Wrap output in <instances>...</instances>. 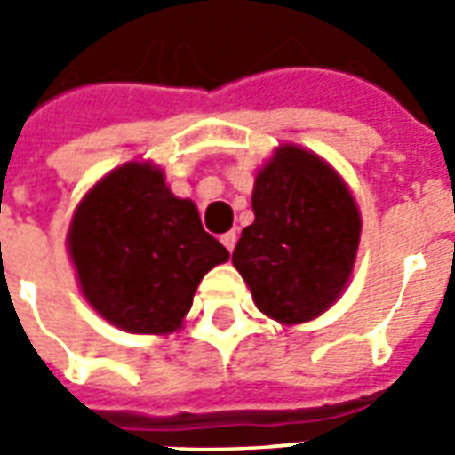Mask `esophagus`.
Here are the masks:
<instances>
[{
	"label": "esophagus",
	"mask_w": 455,
	"mask_h": 455,
	"mask_svg": "<svg viewBox=\"0 0 455 455\" xmlns=\"http://www.w3.org/2000/svg\"><path fill=\"white\" fill-rule=\"evenodd\" d=\"M236 231H228V234H224V236H221V243H224V246H227V251L228 253H231V251H234V246H236Z\"/></svg>",
	"instance_id": "34e87169"
}]
</instances>
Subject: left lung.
<instances>
[{
    "mask_svg": "<svg viewBox=\"0 0 455 455\" xmlns=\"http://www.w3.org/2000/svg\"><path fill=\"white\" fill-rule=\"evenodd\" d=\"M253 214L231 260L256 307L280 324L319 316L341 295L358 251L351 192L315 153L283 146L258 172Z\"/></svg>",
    "mask_w": 455,
    "mask_h": 455,
    "instance_id": "left-lung-1",
    "label": "left lung"
}]
</instances>
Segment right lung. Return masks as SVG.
<instances>
[{"mask_svg":"<svg viewBox=\"0 0 455 455\" xmlns=\"http://www.w3.org/2000/svg\"><path fill=\"white\" fill-rule=\"evenodd\" d=\"M68 246L87 302L131 334L178 329L204 273L228 258L197 207L172 197L148 163L116 168L90 189Z\"/></svg>","mask_w":455,"mask_h":455,"instance_id":"obj_1","label":"right lung"}]
</instances>
